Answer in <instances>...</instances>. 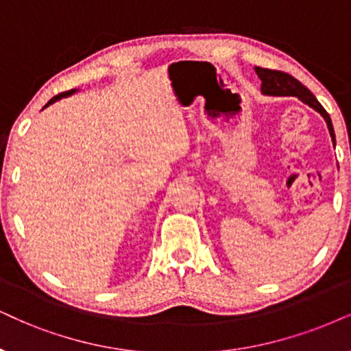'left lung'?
<instances>
[{
  "instance_id": "obj_1",
  "label": "left lung",
  "mask_w": 351,
  "mask_h": 351,
  "mask_svg": "<svg viewBox=\"0 0 351 351\" xmlns=\"http://www.w3.org/2000/svg\"><path fill=\"white\" fill-rule=\"evenodd\" d=\"M257 77L261 79V92L264 95H270V97H298V99L303 101V104L309 105L311 108L316 110L317 113H321V117L326 119L327 128H329L330 137H332V144L335 145V132H334V126H332L330 117L329 113L324 110V106L319 104L316 97L311 94L308 87H304L298 79H295L290 74L282 73V71H274V69H265V68H259L256 66L254 68Z\"/></svg>"
}]
</instances>
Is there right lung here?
<instances>
[{
  "mask_svg": "<svg viewBox=\"0 0 351 351\" xmlns=\"http://www.w3.org/2000/svg\"><path fill=\"white\" fill-rule=\"evenodd\" d=\"M74 92H76V88H73V90H68V92H63V94H58L56 97H53V99H51L50 101H48V104H47L45 106H43V108H47V106H50L51 104H55V101L61 100V99H63V97H69V95H73Z\"/></svg>",
  "mask_w": 351,
  "mask_h": 351,
  "instance_id": "right-lung-1",
  "label": "right lung"
}]
</instances>
